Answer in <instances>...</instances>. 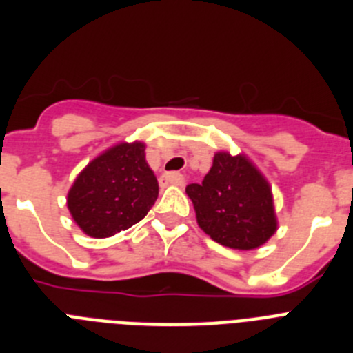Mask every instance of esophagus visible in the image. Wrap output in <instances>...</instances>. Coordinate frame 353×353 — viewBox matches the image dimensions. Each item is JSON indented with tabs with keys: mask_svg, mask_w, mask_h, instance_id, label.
I'll return each mask as SVG.
<instances>
[{
	"mask_svg": "<svg viewBox=\"0 0 353 353\" xmlns=\"http://www.w3.org/2000/svg\"><path fill=\"white\" fill-rule=\"evenodd\" d=\"M159 183H161V187L171 185V183H173V185H182L183 176L180 173H164V174H161Z\"/></svg>",
	"mask_w": 353,
	"mask_h": 353,
	"instance_id": "esophagus-1",
	"label": "esophagus"
}]
</instances>
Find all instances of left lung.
<instances>
[{
	"instance_id": "left-lung-1",
	"label": "left lung",
	"mask_w": 353,
	"mask_h": 353,
	"mask_svg": "<svg viewBox=\"0 0 353 353\" xmlns=\"http://www.w3.org/2000/svg\"><path fill=\"white\" fill-rule=\"evenodd\" d=\"M199 228L221 245L256 249L276 232L272 194L260 171L242 155L215 154L201 183H189Z\"/></svg>"
}]
</instances>
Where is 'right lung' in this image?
<instances>
[{"mask_svg":"<svg viewBox=\"0 0 353 353\" xmlns=\"http://www.w3.org/2000/svg\"><path fill=\"white\" fill-rule=\"evenodd\" d=\"M159 196L143 143H121L93 159L68 191L67 205L86 235L105 239L148 214Z\"/></svg>","mask_w":353,"mask_h":353,"instance_id":"1","label":"right lung"}]
</instances>
